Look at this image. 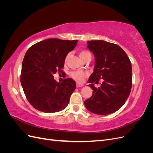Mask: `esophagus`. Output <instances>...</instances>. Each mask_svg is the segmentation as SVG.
Instances as JSON below:
<instances>
[{
  "label": "esophagus",
  "instance_id": "1",
  "mask_svg": "<svg viewBox=\"0 0 153 153\" xmlns=\"http://www.w3.org/2000/svg\"><path fill=\"white\" fill-rule=\"evenodd\" d=\"M84 86V85L83 84H76V87H83Z\"/></svg>",
  "mask_w": 153,
  "mask_h": 153
}]
</instances>
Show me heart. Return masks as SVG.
Here are the masks:
<instances>
[{"instance_id": "obj_1", "label": "heart", "mask_w": 153, "mask_h": 153, "mask_svg": "<svg viewBox=\"0 0 153 153\" xmlns=\"http://www.w3.org/2000/svg\"><path fill=\"white\" fill-rule=\"evenodd\" d=\"M78 53H79L80 57L83 61H84V60L87 59L88 57L91 56V53L89 52V51L86 50H81L79 51ZM68 57H69L68 55H67L66 57V61H67ZM70 75L74 80H76L78 83H82L84 82V79L87 77V73L84 71H72Z\"/></svg>"}]
</instances>
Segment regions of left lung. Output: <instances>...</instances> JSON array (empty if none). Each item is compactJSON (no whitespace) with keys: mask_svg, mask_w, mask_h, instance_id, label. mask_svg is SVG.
Segmentation results:
<instances>
[{"mask_svg":"<svg viewBox=\"0 0 153 153\" xmlns=\"http://www.w3.org/2000/svg\"><path fill=\"white\" fill-rule=\"evenodd\" d=\"M87 48L95 57V67L88 82L92 95L84 101L90 112L108 115L116 112L126 102L132 86L131 63L126 52L116 44L103 40L87 41ZM104 82L96 88L93 83Z\"/></svg>","mask_w":153,"mask_h":153,"instance_id":"left-lung-1","label":"left lung"}]
</instances>
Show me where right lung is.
Masks as SVG:
<instances>
[{
    "instance_id": "obj_1",
    "label": "right lung",
    "mask_w": 153,
    "mask_h": 153,
    "mask_svg": "<svg viewBox=\"0 0 153 153\" xmlns=\"http://www.w3.org/2000/svg\"><path fill=\"white\" fill-rule=\"evenodd\" d=\"M77 40L48 39L30 47L23 60L21 84L29 103L41 112L53 113L65 108L76 89V82L68 78L59 83L53 74L62 73L68 53Z\"/></svg>"
}]
</instances>
